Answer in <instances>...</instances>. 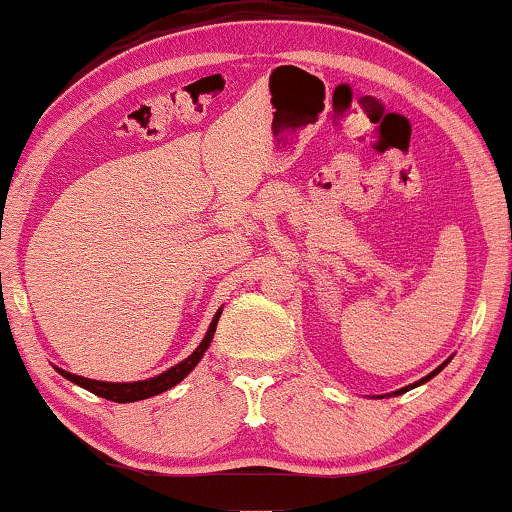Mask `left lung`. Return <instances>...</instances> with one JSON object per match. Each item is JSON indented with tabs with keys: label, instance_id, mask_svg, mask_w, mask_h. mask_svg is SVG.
Listing matches in <instances>:
<instances>
[{
	"label": "left lung",
	"instance_id": "8db88e82",
	"mask_svg": "<svg viewBox=\"0 0 512 512\" xmlns=\"http://www.w3.org/2000/svg\"><path fill=\"white\" fill-rule=\"evenodd\" d=\"M450 359H452V357H448V359H445V362H443L441 366H436V369H434V371H431V373H427V376H424V378H420V380H417V383H413V385H406V387H401V390H397V392H392V394H387V397H397V394H403V392L413 390V387H417V385H424V383H427V380H431V378H434V376H436V373H441V371L445 369V366H448V362H450Z\"/></svg>",
	"mask_w": 512,
	"mask_h": 512
}]
</instances>
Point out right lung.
<instances>
[{
	"label": "right lung",
	"instance_id": "right-lung-1",
	"mask_svg": "<svg viewBox=\"0 0 512 512\" xmlns=\"http://www.w3.org/2000/svg\"><path fill=\"white\" fill-rule=\"evenodd\" d=\"M222 315V308H218V313L213 315L211 325H208V331L201 338V343L194 348L192 355H187L183 362H178L176 366H171L160 376H153V378H146V380H134V383H106V380H92V378H83V376H76V373H69L64 369H57L60 376H64L71 383L83 387V390H88L92 394H97V397L102 399H109L115 403H132V401H141V399H150V397H157V394L171 390V387L181 383V380L190 373L194 366L201 362V357H204V352L208 350V345L213 341V334H215V327H218V320Z\"/></svg>",
	"mask_w": 512,
	"mask_h": 512
}]
</instances>
